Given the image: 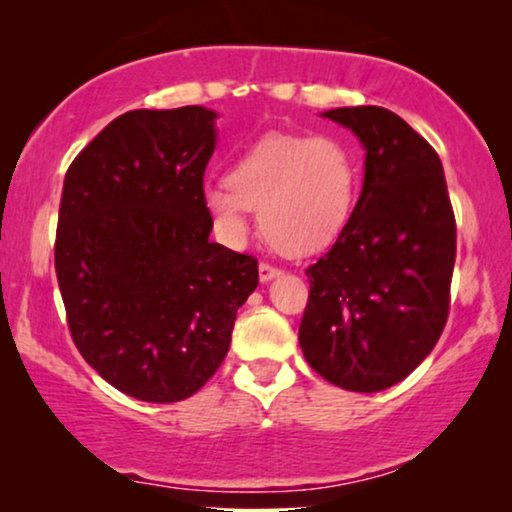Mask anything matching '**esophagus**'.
Masks as SVG:
<instances>
[{
    "label": "esophagus",
    "mask_w": 512,
    "mask_h": 512,
    "mask_svg": "<svg viewBox=\"0 0 512 512\" xmlns=\"http://www.w3.org/2000/svg\"><path fill=\"white\" fill-rule=\"evenodd\" d=\"M279 275H282V270L275 268V265H270V263L258 265V277H261V282H270V279H275Z\"/></svg>",
    "instance_id": "obj_1"
}]
</instances>
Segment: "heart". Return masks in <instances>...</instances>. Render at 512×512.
Masks as SVG:
<instances>
[{"label":"heart","mask_w":512,"mask_h":512,"mask_svg":"<svg viewBox=\"0 0 512 512\" xmlns=\"http://www.w3.org/2000/svg\"><path fill=\"white\" fill-rule=\"evenodd\" d=\"M359 167L333 135H265L230 165L226 184L207 186L202 202L228 240L247 235L249 209L272 247L310 256L338 240L352 216Z\"/></svg>","instance_id":"obj_1"}]
</instances>
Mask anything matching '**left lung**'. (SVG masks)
Wrapping results in <instances>:
<instances>
[{"label": "left lung", "mask_w": 512, "mask_h": 512, "mask_svg": "<svg viewBox=\"0 0 512 512\" xmlns=\"http://www.w3.org/2000/svg\"><path fill=\"white\" fill-rule=\"evenodd\" d=\"M324 116L361 139L366 174L345 230L305 270L298 340L324 380L373 394L408 377L443 333L457 223L438 153L401 116L382 107Z\"/></svg>", "instance_id": "left-lung-1"}]
</instances>
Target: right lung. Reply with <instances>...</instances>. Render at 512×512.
I'll list each match as a JSON object with an SVG mask.
<instances>
[{
  "label": "right lung",
  "instance_id": "add662e5",
  "mask_svg": "<svg viewBox=\"0 0 512 512\" xmlns=\"http://www.w3.org/2000/svg\"><path fill=\"white\" fill-rule=\"evenodd\" d=\"M214 111L135 109L69 165L55 275L83 359L123 394L177 403L226 359L258 261L209 242Z\"/></svg>",
  "mask_w": 512,
  "mask_h": 512
}]
</instances>
